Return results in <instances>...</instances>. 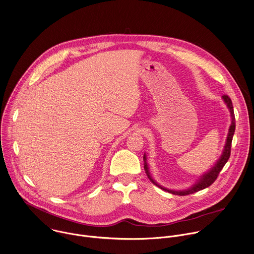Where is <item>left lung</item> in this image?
Masks as SVG:
<instances>
[{"instance_id":"obj_1","label":"left lung","mask_w":254,"mask_h":254,"mask_svg":"<svg viewBox=\"0 0 254 254\" xmlns=\"http://www.w3.org/2000/svg\"><path fill=\"white\" fill-rule=\"evenodd\" d=\"M223 100L224 102L226 103L228 109L230 110V113H231V118H232V124H231V127L229 128V133H228V136H227V140H226V144L224 146V150H223V153L222 155L220 156V158L218 159V161L215 163V165L209 170L207 171L206 173H204L202 176L199 177V179L197 180V182L192 185L190 188L188 189H185V190H179V191H176V190H171V189H167L161 185H159L151 176L150 172H149V168H148V164H147V159H146V155L144 153L143 155V161H144V170H145V173L147 175V177L149 178V180L154 184L156 185L157 187H159L160 189L164 190V191H167L171 194H174V195H179V196H186V195H189V194H193V193H196L198 191H201L205 188H208L209 186H211L215 180L218 178V175L220 174V172L222 171L223 167L225 166V164L228 162L230 156H231V148H232V140H233V137H234V134H235V130H236V118H235V113H234V107H233V103H232V100L229 96L227 95H224L223 96Z\"/></svg>"}]
</instances>
